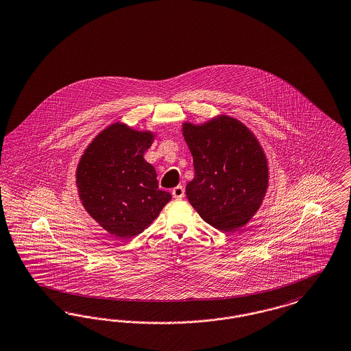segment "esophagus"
Segmentation results:
<instances>
[{
	"instance_id": "1",
	"label": "esophagus",
	"mask_w": 351,
	"mask_h": 351,
	"mask_svg": "<svg viewBox=\"0 0 351 351\" xmlns=\"http://www.w3.org/2000/svg\"><path fill=\"white\" fill-rule=\"evenodd\" d=\"M184 195H185V189H184L182 185H178L172 189V196L175 197L176 199H180L184 197Z\"/></svg>"
}]
</instances>
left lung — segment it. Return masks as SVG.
<instances>
[{"mask_svg": "<svg viewBox=\"0 0 351 351\" xmlns=\"http://www.w3.org/2000/svg\"><path fill=\"white\" fill-rule=\"evenodd\" d=\"M195 178L185 193L199 217L221 231L245 225L267 192V158L256 137L232 117L184 124Z\"/></svg>", "mask_w": 351, "mask_h": 351, "instance_id": "8db88e82", "label": "left lung"}]
</instances>
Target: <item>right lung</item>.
Returning a JSON list of instances; mask_svg holds the SVG:
<instances>
[{
  "mask_svg": "<svg viewBox=\"0 0 351 351\" xmlns=\"http://www.w3.org/2000/svg\"><path fill=\"white\" fill-rule=\"evenodd\" d=\"M152 142L150 133L114 124L88 145L78 165L84 209L119 238L141 234L171 199L159 189L154 167L143 159Z\"/></svg>",
  "mask_w": 351,
  "mask_h": 351,
  "instance_id": "1",
  "label": "right lung"
}]
</instances>
